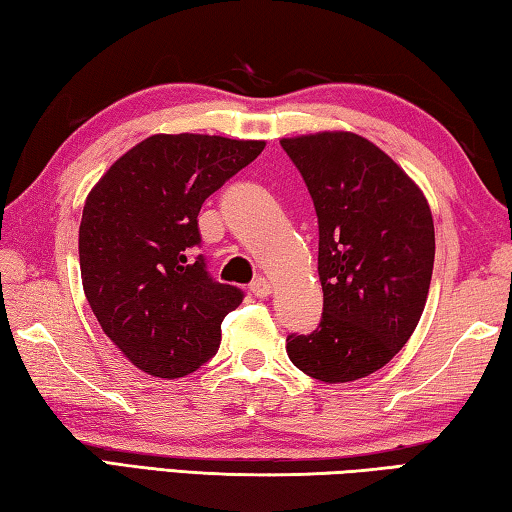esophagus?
<instances>
[{"label":"esophagus","instance_id":"1","mask_svg":"<svg viewBox=\"0 0 512 512\" xmlns=\"http://www.w3.org/2000/svg\"><path fill=\"white\" fill-rule=\"evenodd\" d=\"M249 290H251V294H254V297L265 299L267 294L272 292V285H270V281L265 279V276H258V279H254V283L249 285Z\"/></svg>","mask_w":512,"mask_h":512}]
</instances>
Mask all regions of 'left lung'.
<instances>
[{"label": "left lung", "mask_w": 512, "mask_h": 512, "mask_svg": "<svg viewBox=\"0 0 512 512\" xmlns=\"http://www.w3.org/2000/svg\"><path fill=\"white\" fill-rule=\"evenodd\" d=\"M319 220L324 312L288 335L292 364L321 382H353L393 360L418 326L434 270V220L420 188L353 132L281 141Z\"/></svg>", "instance_id": "obj_1"}]
</instances>
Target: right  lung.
I'll list each match as a JSON object with an SVG mask.
<instances>
[{"mask_svg":"<svg viewBox=\"0 0 512 512\" xmlns=\"http://www.w3.org/2000/svg\"><path fill=\"white\" fill-rule=\"evenodd\" d=\"M265 141L152 134L87 195L78 231L85 297L103 333L155 378H184L218 353L240 288L206 270L197 215Z\"/></svg>","mask_w":512,"mask_h":512,"instance_id":"add662e5","label":"right lung"}]
</instances>
